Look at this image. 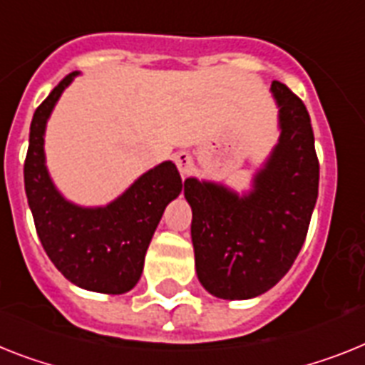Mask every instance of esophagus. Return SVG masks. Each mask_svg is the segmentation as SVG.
Segmentation results:
<instances>
[{"mask_svg":"<svg viewBox=\"0 0 365 365\" xmlns=\"http://www.w3.org/2000/svg\"><path fill=\"white\" fill-rule=\"evenodd\" d=\"M174 161H176V165H178V170H180L183 176L191 173V168H192L191 155L185 154V152H180V154L174 155Z\"/></svg>","mask_w":365,"mask_h":365,"instance_id":"obj_1","label":"esophagus"}]
</instances>
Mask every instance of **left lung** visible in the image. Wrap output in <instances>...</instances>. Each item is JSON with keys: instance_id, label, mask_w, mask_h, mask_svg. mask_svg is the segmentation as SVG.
<instances>
[{"instance_id": "8db88e82", "label": "left lung", "mask_w": 365, "mask_h": 365, "mask_svg": "<svg viewBox=\"0 0 365 365\" xmlns=\"http://www.w3.org/2000/svg\"><path fill=\"white\" fill-rule=\"evenodd\" d=\"M271 93L280 137L243 195L222 183L187 178L197 277L219 299L245 301L269 292L301 252L319 191L310 115L280 81Z\"/></svg>"}]
</instances>
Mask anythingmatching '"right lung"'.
<instances>
[{
	"instance_id": "right-lung-1",
	"label": "right lung",
	"mask_w": 365,
	"mask_h": 365,
	"mask_svg": "<svg viewBox=\"0 0 365 365\" xmlns=\"http://www.w3.org/2000/svg\"><path fill=\"white\" fill-rule=\"evenodd\" d=\"M76 76L68 73L33 115L24 165L27 202L42 247L66 280L88 292L122 295L139 282L165 207L182 192V176L173 161H163L106 206L66 200L46 167L44 135L55 103Z\"/></svg>"
}]
</instances>
